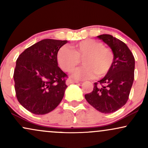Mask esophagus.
Instances as JSON below:
<instances>
[{
	"label": "esophagus",
	"instance_id": "1",
	"mask_svg": "<svg viewBox=\"0 0 148 148\" xmlns=\"http://www.w3.org/2000/svg\"><path fill=\"white\" fill-rule=\"evenodd\" d=\"M66 84L67 85H69L71 84H74V83H79V82L78 81H75V80H73L72 79H71V78H69V79H68L66 80Z\"/></svg>",
	"mask_w": 148,
	"mask_h": 148
}]
</instances>
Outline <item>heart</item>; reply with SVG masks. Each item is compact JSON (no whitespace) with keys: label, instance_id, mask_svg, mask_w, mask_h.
Here are the masks:
<instances>
[{"label":"heart","instance_id":"obj_1","mask_svg":"<svg viewBox=\"0 0 148 148\" xmlns=\"http://www.w3.org/2000/svg\"><path fill=\"white\" fill-rule=\"evenodd\" d=\"M81 59L84 65L73 71L72 77L77 79H90L95 74L97 77H103L110 72L114 54L111 49L93 39L80 41L73 45L71 50L64 46L57 54L58 64L65 72L73 70Z\"/></svg>","mask_w":148,"mask_h":148}]
</instances>
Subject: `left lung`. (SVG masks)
<instances>
[{
  "label": "left lung",
  "mask_w": 148,
  "mask_h": 148,
  "mask_svg": "<svg viewBox=\"0 0 148 148\" xmlns=\"http://www.w3.org/2000/svg\"><path fill=\"white\" fill-rule=\"evenodd\" d=\"M97 38L106 43L114 54L112 69L105 77L94 83L93 90L85 99L96 110L112 113L123 107L129 98L134 78V58L127 45L109 34Z\"/></svg>",
  "instance_id": "obj_1"
}]
</instances>
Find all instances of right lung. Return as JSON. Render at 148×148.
<instances>
[{"instance_id":"add662e5","label":"right lung","mask_w":148,"mask_h":148,"mask_svg":"<svg viewBox=\"0 0 148 148\" xmlns=\"http://www.w3.org/2000/svg\"><path fill=\"white\" fill-rule=\"evenodd\" d=\"M67 40L45 39L25 49L14 73L18 101L29 112L45 114L62 99L68 77L58 66L57 54Z\"/></svg>"}]
</instances>
